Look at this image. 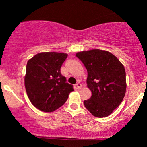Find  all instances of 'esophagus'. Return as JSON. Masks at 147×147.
Returning a JSON list of instances; mask_svg holds the SVG:
<instances>
[{
    "instance_id": "34e87169",
    "label": "esophagus",
    "mask_w": 147,
    "mask_h": 147,
    "mask_svg": "<svg viewBox=\"0 0 147 147\" xmlns=\"http://www.w3.org/2000/svg\"><path fill=\"white\" fill-rule=\"evenodd\" d=\"M76 87H77V88L78 89V90H79V89L82 88V84H81L78 83V84H76Z\"/></svg>"
}]
</instances>
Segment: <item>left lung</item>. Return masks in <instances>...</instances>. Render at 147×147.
<instances>
[{"label": "left lung", "instance_id": "1", "mask_svg": "<svg viewBox=\"0 0 147 147\" xmlns=\"http://www.w3.org/2000/svg\"><path fill=\"white\" fill-rule=\"evenodd\" d=\"M76 57L86 68L87 86L92 92L90 98L84 102V106L95 117H107L125 95L124 65L112 53L98 49L77 52Z\"/></svg>", "mask_w": 147, "mask_h": 147}]
</instances>
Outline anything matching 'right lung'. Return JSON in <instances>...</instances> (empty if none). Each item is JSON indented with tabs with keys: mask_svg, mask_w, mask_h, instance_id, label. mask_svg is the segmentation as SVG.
Returning a JSON list of instances; mask_svg holds the SVG:
<instances>
[{
	"mask_svg": "<svg viewBox=\"0 0 147 147\" xmlns=\"http://www.w3.org/2000/svg\"><path fill=\"white\" fill-rule=\"evenodd\" d=\"M68 55L62 52H41L28 60L25 86L30 102L43 112H52L63 106L74 90L61 73Z\"/></svg>",
	"mask_w": 147,
	"mask_h": 147,
	"instance_id": "obj_1",
	"label": "right lung"
}]
</instances>
